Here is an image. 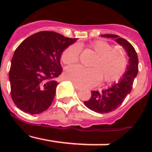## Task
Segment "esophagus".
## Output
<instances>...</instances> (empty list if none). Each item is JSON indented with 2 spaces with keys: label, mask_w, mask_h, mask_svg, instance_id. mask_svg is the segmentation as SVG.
Returning <instances> with one entry per match:
<instances>
[{
  "label": "esophagus",
  "mask_w": 152,
  "mask_h": 152,
  "mask_svg": "<svg viewBox=\"0 0 152 152\" xmlns=\"http://www.w3.org/2000/svg\"><path fill=\"white\" fill-rule=\"evenodd\" d=\"M74 87H75V88L76 90H77V91H79V90L81 89V88H80V87H79V86L76 85V84H74Z\"/></svg>",
  "instance_id": "esophagus-1"
}]
</instances>
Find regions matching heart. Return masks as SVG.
<instances>
[{"mask_svg":"<svg viewBox=\"0 0 152 152\" xmlns=\"http://www.w3.org/2000/svg\"><path fill=\"white\" fill-rule=\"evenodd\" d=\"M96 56L90 64L91 68L79 65L68 67L64 71V77L80 87H92L100 82H113L120 77L126 70L127 58L122 48L114 47L103 40L93 42L88 46ZM80 46L74 43L64 49L61 56L63 63L73 64L79 59Z\"/></svg>","mask_w":152,"mask_h":152,"instance_id":"heart-1","label":"heart"}]
</instances>
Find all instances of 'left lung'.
I'll list each match as a JSON object with an SVG mask.
<instances>
[{"label": "left lung", "instance_id": "left-lung-1", "mask_svg": "<svg viewBox=\"0 0 152 152\" xmlns=\"http://www.w3.org/2000/svg\"><path fill=\"white\" fill-rule=\"evenodd\" d=\"M101 36L115 39L116 42L124 48L129 58L126 73L119 82L101 91H92L90 100L84 101V105L91 110L99 113H107L121 105L125 98L131 92L134 79L139 71V58L134 47L125 39L114 34H104Z\"/></svg>", "mask_w": 152, "mask_h": 152}]
</instances>
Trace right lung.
<instances>
[{"instance_id":"obj_1","label":"right lung","mask_w":152,"mask_h":152,"mask_svg":"<svg viewBox=\"0 0 152 152\" xmlns=\"http://www.w3.org/2000/svg\"><path fill=\"white\" fill-rule=\"evenodd\" d=\"M76 40L41 31L20 44L9 72L12 100L20 110L33 115L50 107L58 84L56 78L62 72L61 54Z\"/></svg>"}]
</instances>
